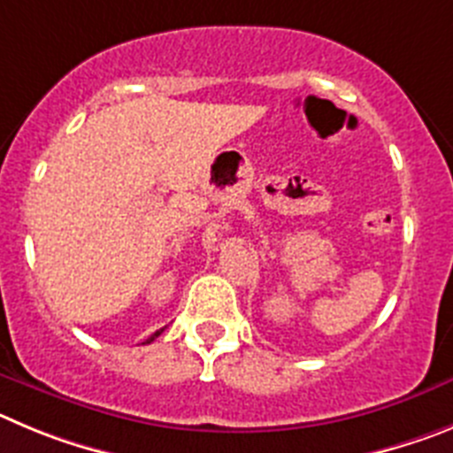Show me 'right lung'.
Instances as JSON below:
<instances>
[{"label": "right lung", "instance_id": "add662e5", "mask_svg": "<svg viewBox=\"0 0 453 453\" xmlns=\"http://www.w3.org/2000/svg\"><path fill=\"white\" fill-rule=\"evenodd\" d=\"M162 332H165V329H157V332H156V334H153V336H150V338H146V341H144V345H146V343H153V341H156V338H157V336H160V334H162Z\"/></svg>", "mask_w": 453, "mask_h": 453}]
</instances>
